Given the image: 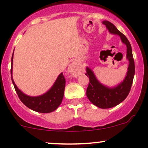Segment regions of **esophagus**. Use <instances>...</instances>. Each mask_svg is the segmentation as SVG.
I'll list each match as a JSON object with an SVG mask.
<instances>
[{"instance_id": "esophagus-1", "label": "esophagus", "mask_w": 148, "mask_h": 148, "mask_svg": "<svg viewBox=\"0 0 148 148\" xmlns=\"http://www.w3.org/2000/svg\"><path fill=\"white\" fill-rule=\"evenodd\" d=\"M69 72H70L73 76H78L79 74V66L76 63L71 64V65L69 67Z\"/></svg>"}]
</instances>
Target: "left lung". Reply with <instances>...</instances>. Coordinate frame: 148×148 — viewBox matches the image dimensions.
Listing matches in <instances>:
<instances>
[{"mask_svg": "<svg viewBox=\"0 0 148 148\" xmlns=\"http://www.w3.org/2000/svg\"><path fill=\"white\" fill-rule=\"evenodd\" d=\"M102 23L106 25L110 33L119 35L123 43L127 46V59H128L130 62L125 79L123 82L113 88L106 87L101 84L97 79L92 70L89 67H86V75L89 77L90 79L89 85L86 90V95L88 99L100 108H109L117 106L123 101L130 93L135 74V65L132 47L125 35L119 31L111 22L103 21Z\"/></svg>", "mask_w": 148, "mask_h": 148, "instance_id": "1", "label": "left lung"}]
</instances>
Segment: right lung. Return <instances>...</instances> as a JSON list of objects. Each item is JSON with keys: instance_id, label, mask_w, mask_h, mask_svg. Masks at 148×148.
Instances as JSON below:
<instances>
[{"instance_id": "1", "label": "right lung", "mask_w": 148, "mask_h": 148, "mask_svg": "<svg viewBox=\"0 0 148 148\" xmlns=\"http://www.w3.org/2000/svg\"><path fill=\"white\" fill-rule=\"evenodd\" d=\"M13 55L12 53L11 60V78L12 84L18 97L23 104L25 105L30 109L36 112L42 113H51L56 110L58 107L60 105L64 96V86H65V79L62 73L58 76L56 81L51 88L47 92L42 95L37 97L28 96L24 94L17 88L14 84L12 79V64H13Z\"/></svg>"}]
</instances>
